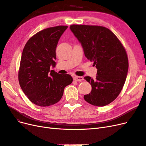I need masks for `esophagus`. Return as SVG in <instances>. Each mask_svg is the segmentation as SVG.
<instances>
[{
  "mask_svg": "<svg viewBox=\"0 0 146 146\" xmlns=\"http://www.w3.org/2000/svg\"><path fill=\"white\" fill-rule=\"evenodd\" d=\"M73 79L74 81H78V82H81L84 80V78L82 76H74L73 77Z\"/></svg>",
  "mask_w": 146,
  "mask_h": 146,
  "instance_id": "obj_1",
  "label": "esophagus"
}]
</instances>
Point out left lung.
Returning <instances> with one entry per match:
<instances>
[{
    "mask_svg": "<svg viewBox=\"0 0 146 146\" xmlns=\"http://www.w3.org/2000/svg\"><path fill=\"white\" fill-rule=\"evenodd\" d=\"M70 29L81 44L86 57L98 70L95 79L84 78L92 86L84 100L99 107L110 104L119 95L128 72L124 46L113 33L104 27L72 25Z\"/></svg>",
    "mask_w": 146,
    "mask_h": 146,
    "instance_id": "8db88e82",
    "label": "left lung"
}]
</instances>
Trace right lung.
Listing matches in <instances>:
<instances>
[{
  "label": "right lung",
  "instance_id": "right-lung-1",
  "mask_svg": "<svg viewBox=\"0 0 146 146\" xmlns=\"http://www.w3.org/2000/svg\"><path fill=\"white\" fill-rule=\"evenodd\" d=\"M67 28L57 26L37 33L23 50L19 82L25 95L37 106L48 107L59 102L65 87L73 81L70 74L50 70L56 66V46Z\"/></svg>",
  "mask_w": 146,
  "mask_h": 146
}]
</instances>
